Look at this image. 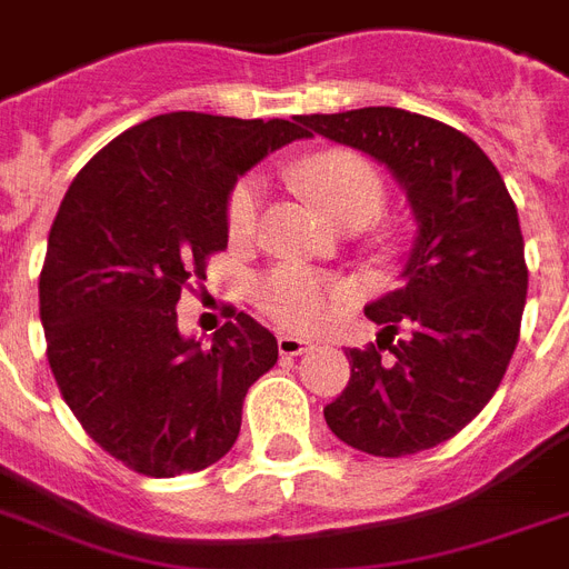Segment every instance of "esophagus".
Listing matches in <instances>:
<instances>
[{"mask_svg": "<svg viewBox=\"0 0 569 569\" xmlns=\"http://www.w3.org/2000/svg\"><path fill=\"white\" fill-rule=\"evenodd\" d=\"M310 339L292 337V333H280V337H277V351H280V357H298L303 355V351H310Z\"/></svg>", "mask_w": 569, "mask_h": 569, "instance_id": "34e87169", "label": "esophagus"}]
</instances>
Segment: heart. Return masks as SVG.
I'll return each mask as SVG.
<instances>
[{
	"label": "heart",
	"instance_id": "obj_1",
	"mask_svg": "<svg viewBox=\"0 0 569 569\" xmlns=\"http://www.w3.org/2000/svg\"><path fill=\"white\" fill-rule=\"evenodd\" d=\"M292 180L337 223L372 221L387 200V189L372 162L351 150H328L292 168ZM259 182L253 177L236 182L227 197V227L232 236H248L257 223ZM346 289L330 277L312 274L307 268L283 266L259 283L262 310L289 330H316L330 319Z\"/></svg>",
	"mask_w": 569,
	"mask_h": 569
}]
</instances>
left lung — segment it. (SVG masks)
Returning <instances> with one entry per match:
<instances>
[{
  "instance_id": "obj_1",
  "label": "left lung",
  "mask_w": 569,
  "mask_h": 569,
  "mask_svg": "<svg viewBox=\"0 0 569 569\" xmlns=\"http://www.w3.org/2000/svg\"><path fill=\"white\" fill-rule=\"evenodd\" d=\"M298 123L383 164L416 221L401 286L366 303L378 346L346 351L351 380L325 407L328 428L375 458L433 449L481 413L520 339L517 206L485 150L440 120L372 106Z\"/></svg>"
}]
</instances>
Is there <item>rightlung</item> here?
Segmentation results:
<instances>
[{"label":"right lung","instance_id":"1","mask_svg":"<svg viewBox=\"0 0 569 569\" xmlns=\"http://www.w3.org/2000/svg\"><path fill=\"white\" fill-rule=\"evenodd\" d=\"M310 138L292 120L171 111L127 129L70 182L40 271L49 369L111 458L150 478L232 449L277 339L239 312L212 346L182 337L177 301L227 248V197L268 153Z\"/></svg>","mask_w":569,"mask_h":569}]
</instances>
